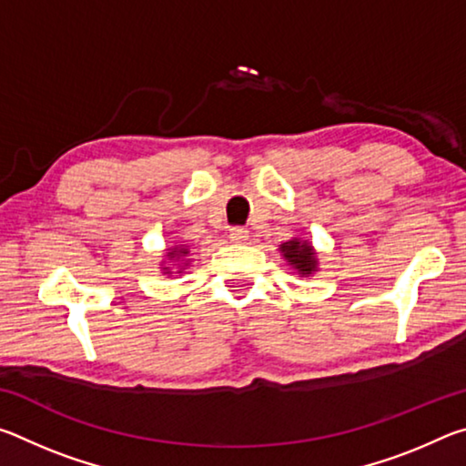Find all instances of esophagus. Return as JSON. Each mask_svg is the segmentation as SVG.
Returning <instances> with one entry per match:
<instances>
[{"label":"esophagus","instance_id":"esophagus-1","mask_svg":"<svg viewBox=\"0 0 466 466\" xmlns=\"http://www.w3.org/2000/svg\"><path fill=\"white\" fill-rule=\"evenodd\" d=\"M247 238H248V230H247V228L234 226L232 230H230V240H232V242L242 244V242H247Z\"/></svg>","mask_w":466,"mask_h":466}]
</instances>
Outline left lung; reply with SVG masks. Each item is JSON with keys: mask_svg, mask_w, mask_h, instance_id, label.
Here are the masks:
<instances>
[{"mask_svg": "<svg viewBox=\"0 0 466 466\" xmlns=\"http://www.w3.org/2000/svg\"><path fill=\"white\" fill-rule=\"evenodd\" d=\"M279 250L283 252V258L294 267L298 271V275H302V278H309L310 273L317 271V265H319V258H317V252L310 247L306 240H288L283 242Z\"/></svg>", "mask_w": 466, "mask_h": 466, "instance_id": "obj_1", "label": "left lung"}]
</instances>
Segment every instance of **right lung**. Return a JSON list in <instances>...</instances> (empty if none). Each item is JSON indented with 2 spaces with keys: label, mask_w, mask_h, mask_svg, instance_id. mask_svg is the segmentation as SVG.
I'll return each instance as SVG.
<instances>
[{
  "label": "right lung",
  "mask_w": 466,
  "mask_h": 466,
  "mask_svg": "<svg viewBox=\"0 0 466 466\" xmlns=\"http://www.w3.org/2000/svg\"><path fill=\"white\" fill-rule=\"evenodd\" d=\"M188 255V248L185 247V244H180V247H175L172 250H168V258L170 261H175V258H180V257H187ZM187 265V263H185ZM164 271L170 273V267H164Z\"/></svg>",
  "instance_id": "right-lung-1"
}]
</instances>
